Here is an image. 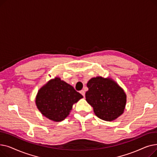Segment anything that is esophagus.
<instances>
[{
	"label": "esophagus",
	"instance_id": "esophagus-1",
	"mask_svg": "<svg viewBox=\"0 0 157 157\" xmlns=\"http://www.w3.org/2000/svg\"><path fill=\"white\" fill-rule=\"evenodd\" d=\"M80 93H81V94L83 95L84 97H85V92L83 90H81L80 91Z\"/></svg>",
	"mask_w": 157,
	"mask_h": 157
}]
</instances>
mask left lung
<instances>
[{
  "mask_svg": "<svg viewBox=\"0 0 157 157\" xmlns=\"http://www.w3.org/2000/svg\"><path fill=\"white\" fill-rule=\"evenodd\" d=\"M85 97L96 116L105 121H113L124 111L127 95L114 80L101 76L92 78L87 83Z\"/></svg>",
  "mask_w": 157,
  "mask_h": 157,
  "instance_id": "obj_1",
  "label": "left lung"
}]
</instances>
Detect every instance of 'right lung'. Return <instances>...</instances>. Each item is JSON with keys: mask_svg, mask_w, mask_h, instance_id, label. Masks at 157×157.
Returning a JSON list of instances; mask_svg holds the SVG:
<instances>
[{"mask_svg": "<svg viewBox=\"0 0 157 157\" xmlns=\"http://www.w3.org/2000/svg\"><path fill=\"white\" fill-rule=\"evenodd\" d=\"M83 97L73 86L56 77L39 89L36 104L43 116L57 122L66 118L72 105Z\"/></svg>", "mask_w": 157, "mask_h": 157, "instance_id": "1", "label": "right lung"}]
</instances>
